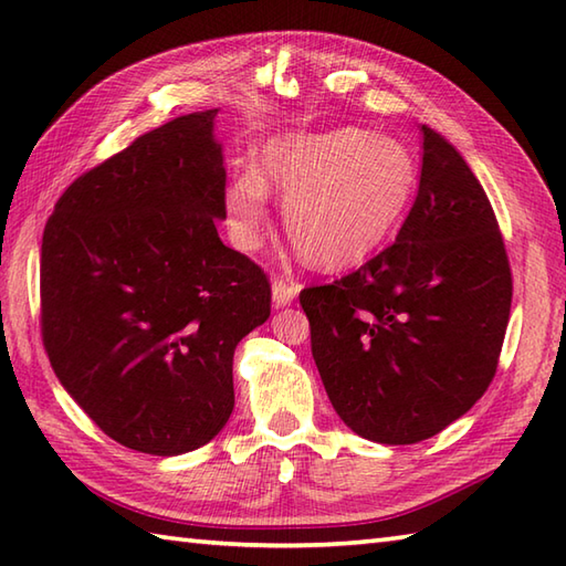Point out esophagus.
<instances>
[{"label":"esophagus","mask_w":566,"mask_h":566,"mask_svg":"<svg viewBox=\"0 0 566 566\" xmlns=\"http://www.w3.org/2000/svg\"><path fill=\"white\" fill-rule=\"evenodd\" d=\"M296 294H298V286L296 284H290V282H284V280H274L272 282V306L274 308L290 306L294 298H296Z\"/></svg>","instance_id":"esophagus-1"}]
</instances>
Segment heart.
I'll use <instances>...</instances> for the list:
<instances>
[{"mask_svg": "<svg viewBox=\"0 0 566 566\" xmlns=\"http://www.w3.org/2000/svg\"><path fill=\"white\" fill-rule=\"evenodd\" d=\"M416 160L401 140L365 128L284 134L262 148L260 170L223 189L233 245L255 252L270 221V189L284 197L286 233L318 270L367 260L396 233L416 189Z\"/></svg>", "mask_w": 566, "mask_h": 566, "instance_id": "1", "label": "heart"}]
</instances>
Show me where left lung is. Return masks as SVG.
<instances>
[{
  "label": "left lung",
  "mask_w": 566,
  "mask_h": 566,
  "mask_svg": "<svg viewBox=\"0 0 566 566\" xmlns=\"http://www.w3.org/2000/svg\"><path fill=\"white\" fill-rule=\"evenodd\" d=\"M420 134L418 197L396 243L298 296L335 413L381 444L438 436L482 399L511 316L494 209L452 143Z\"/></svg>",
  "instance_id": "1"
}]
</instances>
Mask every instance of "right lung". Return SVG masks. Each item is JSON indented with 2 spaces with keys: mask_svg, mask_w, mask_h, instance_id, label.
<instances>
[{
  "mask_svg": "<svg viewBox=\"0 0 566 566\" xmlns=\"http://www.w3.org/2000/svg\"><path fill=\"white\" fill-rule=\"evenodd\" d=\"M219 109L172 118L75 179L45 223L41 326L55 377L124 448L175 457L233 413V353L270 282L226 248Z\"/></svg>",
  "mask_w": 566,
  "mask_h": 566,
  "instance_id": "obj_1",
  "label": "right lung"
}]
</instances>
